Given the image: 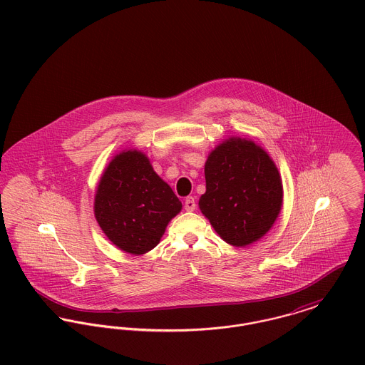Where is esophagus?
<instances>
[{
	"label": "esophagus",
	"instance_id": "1",
	"mask_svg": "<svg viewBox=\"0 0 365 365\" xmlns=\"http://www.w3.org/2000/svg\"><path fill=\"white\" fill-rule=\"evenodd\" d=\"M195 208H196V200H195V197H186V200H185V210L186 211H195Z\"/></svg>",
	"mask_w": 365,
	"mask_h": 365
}]
</instances>
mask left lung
Returning a JSON list of instances; mask_svg holds the SVG:
<instances>
[{
	"instance_id": "obj_1",
	"label": "left lung",
	"mask_w": 365,
	"mask_h": 365,
	"mask_svg": "<svg viewBox=\"0 0 365 365\" xmlns=\"http://www.w3.org/2000/svg\"><path fill=\"white\" fill-rule=\"evenodd\" d=\"M200 210L230 245L246 246L274 224L283 204V185L272 158L242 138L220 144L204 166Z\"/></svg>"
}]
</instances>
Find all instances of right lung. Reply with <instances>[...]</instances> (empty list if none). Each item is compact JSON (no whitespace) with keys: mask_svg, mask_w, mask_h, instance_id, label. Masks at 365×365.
Listing matches in <instances>:
<instances>
[{"mask_svg":"<svg viewBox=\"0 0 365 365\" xmlns=\"http://www.w3.org/2000/svg\"><path fill=\"white\" fill-rule=\"evenodd\" d=\"M182 202L138 151H124L109 163L95 196V217L106 237L124 252L154 249Z\"/></svg>","mask_w":365,"mask_h":365,"instance_id":"obj_1","label":"right lung"}]
</instances>
